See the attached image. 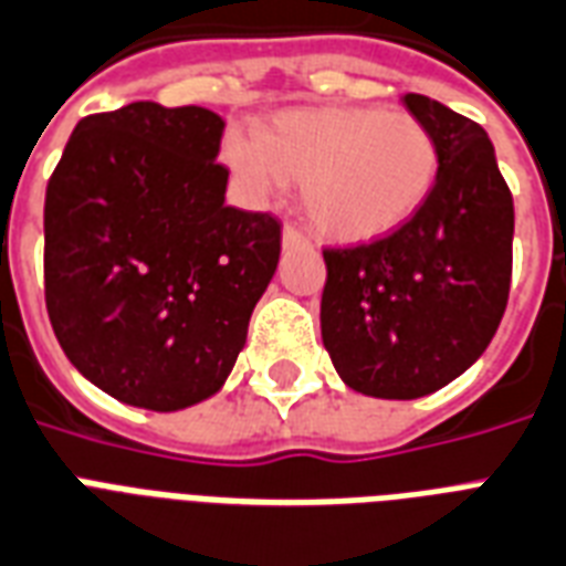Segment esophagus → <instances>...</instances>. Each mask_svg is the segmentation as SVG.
<instances>
[{"label": "esophagus", "mask_w": 566, "mask_h": 566, "mask_svg": "<svg viewBox=\"0 0 566 566\" xmlns=\"http://www.w3.org/2000/svg\"><path fill=\"white\" fill-rule=\"evenodd\" d=\"M280 242H283V251H289V248H304L306 239L297 233L295 227H283V235H280Z\"/></svg>", "instance_id": "1"}]
</instances>
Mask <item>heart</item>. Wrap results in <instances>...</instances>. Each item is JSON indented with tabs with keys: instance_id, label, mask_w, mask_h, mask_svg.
I'll return each instance as SVG.
<instances>
[{
	"instance_id": "b5f03b06",
	"label": "heart",
	"mask_w": 566,
	"mask_h": 566,
	"mask_svg": "<svg viewBox=\"0 0 566 566\" xmlns=\"http://www.w3.org/2000/svg\"><path fill=\"white\" fill-rule=\"evenodd\" d=\"M227 159L253 188L301 186L315 235L366 244L419 214L440 177L437 135L410 112L292 108L233 138Z\"/></svg>"
}]
</instances>
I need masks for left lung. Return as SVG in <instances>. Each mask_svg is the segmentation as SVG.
Masks as SVG:
<instances>
[{
	"label": "left lung",
	"instance_id": "obj_1",
	"mask_svg": "<svg viewBox=\"0 0 566 566\" xmlns=\"http://www.w3.org/2000/svg\"><path fill=\"white\" fill-rule=\"evenodd\" d=\"M401 103L440 144L431 200L387 239L324 251L322 292V343L343 384L389 401L431 396L484 354L514 244V200L488 133L431 96Z\"/></svg>",
	"mask_w": 566,
	"mask_h": 566
}]
</instances>
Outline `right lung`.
<instances>
[{"label": "right lung", "instance_id": "1", "mask_svg": "<svg viewBox=\"0 0 566 566\" xmlns=\"http://www.w3.org/2000/svg\"><path fill=\"white\" fill-rule=\"evenodd\" d=\"M221 135L200 105L129 103L78 120L46 186L52 331L124 405L218 396L277 269V218L227 206Z\"/></svg>", "mask_w": 566, "mask_h": 566}]
</instances>
